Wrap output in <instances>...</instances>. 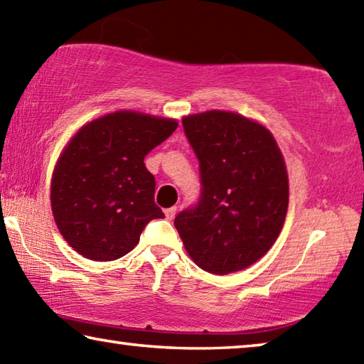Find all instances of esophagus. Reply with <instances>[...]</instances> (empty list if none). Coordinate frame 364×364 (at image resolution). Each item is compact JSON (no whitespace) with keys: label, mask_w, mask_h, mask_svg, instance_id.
I'll use <instances>...</instances> for the list:
<instances>
[{"label":"esophagus","mask_w":364,"mask_h":364,"mask_svg":"<svg viewBox=\"0 0 364 364\" xmlns=\"http://www.w3.org/2000/svg\"><path fill=\"white\" fill-rule=\"evenodd\" d=\"M176 215V207H170V208H167V210H165V217H167L168 220H171Z\"/></svg>","instance_id":"obj_1"}]
</instances>
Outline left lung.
<instances>
[{"label":"left lung","instance_id":"left-lung-1","mask_svg":"<svg viewBox=\"0 0 364 364\" xmlns=\"http://www.w3.org/2000/svg\"><path fill=\"white\" fill-rule=\"evenodd\" d=\"M183 127L199 159L202 194L175 226L197 267L236 273L260 260L284 225V157L267 127L230 110L186 115Z\"/></svg>","mask_w":364,"mask_h":364}]
</instances>
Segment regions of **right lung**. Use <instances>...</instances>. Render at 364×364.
I'll list each match as a JSON object with an SVG mask.
<instances>
[{
	"label": "right lung",
	"mask_w": 364,
	"mask_h": 364,
	"mask_svg": "<svg viewBox=\"0 0 364 364\" xmlns=\"http://www.w3.org/2000/svg\"><path fill=\"white\" fill-rule=\"evenodd\" d=\"M176 127L175 119L115 110L73 134L51 178L54 221L73 250L95 262L117 260L136 247L151 220L164 218L144 157Z\"/></svg>",
	"instance_id": "right-lung-1"
}]
</instances>
